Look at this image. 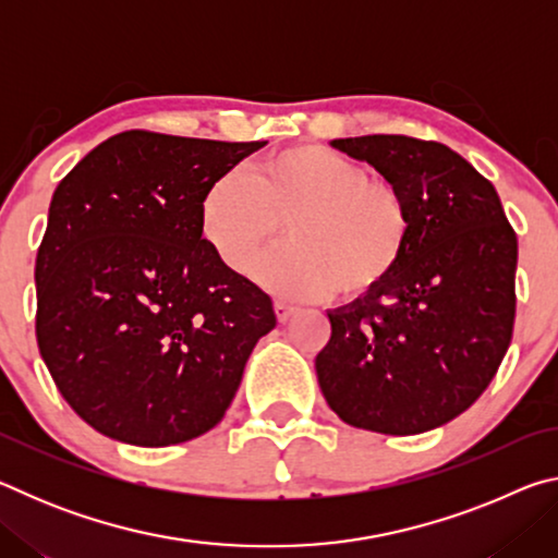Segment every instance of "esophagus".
Returning <instances> with one entry per match:
<instances>
[{"mask_svg": "<svg viewBox=\"0 0 558 558\" xmlns=\"http://www.w3.org/2000/svg\"><path fill=\"white\" fill-rule=\"evenodd\" d=\"M272 307H276L278 323H282V325H286V323H288V319H290L292 315H295V313H298V307H292V305H288V302H282V300H278V302H276V305H272Z\"/></svg>", "mask_w": 558, "mask_h": 558, "instance_id": "1", "label": "esophagus"}]
</instances>
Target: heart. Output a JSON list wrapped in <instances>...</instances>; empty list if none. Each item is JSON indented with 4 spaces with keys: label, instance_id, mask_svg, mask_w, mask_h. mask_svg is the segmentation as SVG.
<instances>
[{
    "label": "heart",
    "instance_id": "obj_1",
    "mask_svg": "<svg viewBox=\"0 0 558 558\" xmlns=\"http://www.w3.org/2000/svg\"><path fill=\"white\" fill-rule=\"evenodd\" d=\"M290 300L369 295L409 251L413 211L389 179L369 177L352 157L323 145H290L266 155L251 174L226 172L206 186L199 229L214 256Z\"/></svg>",
    "mask_w": 558,
    "mask_h": 558
}]
</instances>
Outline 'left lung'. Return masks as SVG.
<instances>
[{"instance_id":"obj_1","label":"left lung","mask_w":558,"mask_h":558,"mask_svg":"<svg viewBox=\"0 0 558 558\" xmlns=\"http://www.w3.org/2000/svg\"><path fill=\"white\" fill-rule=\"evenodd\" d=\"M332 147L401 189L413 235L381 288L327 313L319 389L354 428L433 430L480 399L512 342L517 235L495 186L446 145L364 135Z\"/></svg>"}]
</instances>
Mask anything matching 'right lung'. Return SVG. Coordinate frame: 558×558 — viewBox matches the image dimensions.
<instances>
[{"instance_id": "right-lung-1", "label": "right lung", "mask_w": 558, "mask_h": 558, "mask_svg": "<svg viewBox=\"0 0 558 558\" xmlns=\"http://www.w3.org/2000/svg\"><path fill=\"white\" fill-rule=\"evenodd\" d=\"M263 145L130 130L56 186L34 270L36 342L102 436L140 448L199 438L276 327L270 298L199 229L206 186Z\"/></svg>"}]
</instances>
